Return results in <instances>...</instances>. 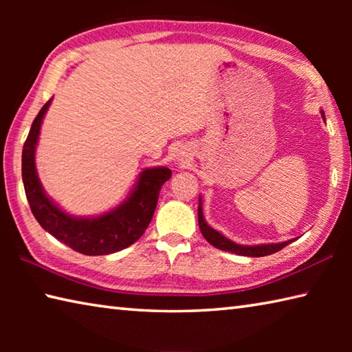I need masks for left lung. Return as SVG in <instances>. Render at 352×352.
<instances>
[{"instance_id": "1", "label": "left lung", "mask_w": 352, "mask_h": 352, "mask_svg": "<svg viewBox=\"0 0 352 352\" xmlns=\"http://www.w3.org/2000/svg\"><path fill=\"white\" fill-rule=\"evenodd\" d=\"M321 115H323V113H321ZM323 118H324V115H323ZM199 226H200L201 234H204L205 239L210 242L212 247L223 250V252L241 254V256H253V258H261V256H269L272 253H276L281 248H284L285 245H289L290 242L295 241V239H292V241L283 242V243H265V245H254V247L239 245V243L231 242L230 239H226L223 234H220L219 231L212 230L211 226L205 222L204 210H201V200L199 205Z\"/></svg>"}]
</instances>
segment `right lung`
<instances>
[{
	"instance_id": "obj_1",
	"label": "right lung",
	"mask_w": 352,
	"mask_h": 352,
	"mask_svg": "<svg viewBox=\"0 0 352 352\" xmlns=\"http://www.w3.org/2000/svg\"><path fill=\"white\" fill-rule=\"evenodd\" d=\"M50 104L51 99L35 116L23 146L21 175L26 199L34 217L47 233L82 254L102 256L130 247L144 234L151 223L157 208L160 189L170 178V169L153 168L141 172L132 195L116 210L93 219L68 216L46 197L35 170V146H37L41 121Z\"/></svg>"
}]
</instances>
